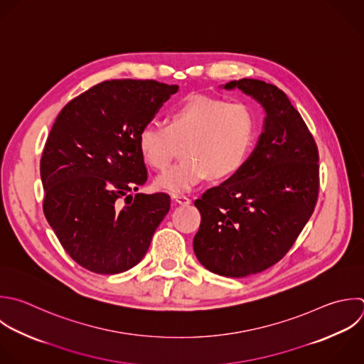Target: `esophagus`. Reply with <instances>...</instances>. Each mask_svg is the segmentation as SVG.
Segmentation results:
<instances>
[{"label":"esophagus","instance_id":"1","mask_svg":"<svg viewBox=\"0 0 364 364\" xmlns=\"http://www.w3.org/2000/svg\"><path fill=\"white\" fill-rule=\"evenodd\" d=\"M172 199H173L176 203H179V205H189V203H191V199H189L188 196L179 195V193L172 195Z\"/></svg>","mask_w":364,"mask_h":364}]
</instances>
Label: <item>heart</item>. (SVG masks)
<instances>
[{
  "label": "heart",
  "instance_id": "1",
  "mask_svg": "<svg viewBox=\"0 0 364 364\" xmlns=\"http://www.w3.org/2000/svg\"><path fill=\"white\" fill-rule=\"evenodd\" d=\"M256 135V118L245 104L195 95L175 107L166 125L145 122L136 138L146 165L165 169L183 145V161L156 178V186L183 193L208 178L226 181L245 166Z\"/></svg>",
  "mask_w": 364,
  "mask_h": 364
}]
</instances>
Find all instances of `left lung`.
<instances>
[{
    "instance_id": "obj_1",
    "label": "left lung",
    "mask_w": 364,
    "mask_h": 364,
    "mask_svg": "<svg viewBox=\"0 0 364 364\" xmlns=\"http://www.w3.org/2000/svg\"><path fill=\"white\" fill-rule=\"evenodd\" d=\"M237 88L264 109L263 132L245 166L195 206L198 260L226 277L260 273L277 263L310 219L318 196V152L286 94L264 81L243 78Z\"/></svg>"
}]
</instances>
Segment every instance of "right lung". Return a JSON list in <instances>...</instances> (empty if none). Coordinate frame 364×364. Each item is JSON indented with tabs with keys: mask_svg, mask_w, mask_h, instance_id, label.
Masks as SVG:
<instances>
[{
	"mask_svg": "<svg viewBox=\"0 0 364 364\" xmlns=\"http://www.w3.org/2000/svg\"><path fill=\"white\" fill-rule=\"evenodd\" d=\"M178 88L104 81L70 101L51 128L40 164L44 213L67 253L94 273L138 264L169 212L166 193H128L148 179L138 132Z\"/></svg>",
	"mask_w": 364,
	"mask_h": 364,
	"instance_id": "1",
	"label": "right lung"
}]
</instances>
